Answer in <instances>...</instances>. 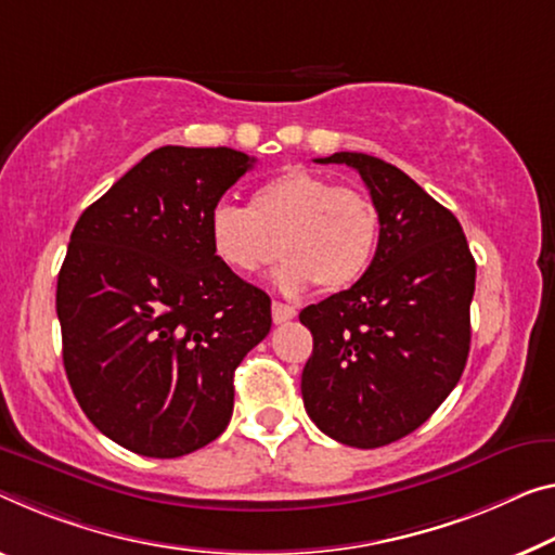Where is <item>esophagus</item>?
Wrapping results in <instances>:
<instances>
[{
    "instance_id": "esophagus-1",
    "label": "esophagus",
    "mask_w": 555,
    "mask_h": 555,
    "mask_svg": "<svg viewBox=\"0 0 555 555\" xmlns=\"http://www.w3.org/2000/svg\"><path fill=\"white\" fill-rule=\"evenodd\" d=\"M297 314V310L293 305H285V302H272V322L275 325H283V322H289Z\"/></svg>"
}]
</instances>
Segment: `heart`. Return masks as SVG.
<instances>
[{
  "label": "heart",
  "mask_w": 555,
  "mask_h": 555,
  "mask_svg": "<svg viewBox=\"0 0 555 555\" xmlns=\"http://www.w3.org/2000/svg\"><path fill=\"white\" fill-rule=\"evenodd\" d=\"M216 260L250 278L278 258L275 283L287 295L320 285L337 293L360 280L377 253L379 212L370 195L335 185L307 168H287L250 193L248 208L218 203L208 216Z\"/></svg>",
  "instance_id": "obj_1"
}]
</instances>
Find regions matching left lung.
Segmentation results:
<instances>
[{"mask_svg":"<svg viewBox=\"0 0 555 555\" xmlns=\"http://www.w3.org/2000/svg\"><path fill=\"white\" fill-rule=\"evenodd\" d=\"M318 164L362 176L379 243L352 287L300 312L312 332L302 402L339 444L377 449L422 426L462 377L476 262L454 212L404 170L349 151Z\"/></svg>","mask_w":555,"mask_h":555,"instance_id":"left-lung-1","label":"left lung"}]
</instances>
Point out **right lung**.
<instances>
[{
  "instance_id": "obj_1",
  "label": "right lung",
  "mask_w": 555,
  "mask_h": 555,
  "mask_svg": "<svg viewBox=\"0 0 555 555\" xmlns=\"http://www.w3.org/2000/svg\"><path fill=\"white\" fill-rule=\"evenodd\" d=\"M255 158L164 146L81 212L59 270L64 370L83 414L133 454L176 459L225 431L233 374L270 297L210 250L208 216Z\"/></svg>"
}]
</instances>
